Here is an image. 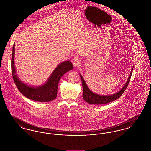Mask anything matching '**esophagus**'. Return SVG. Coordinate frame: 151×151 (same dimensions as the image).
I'll return each instance as SVG.
<instances>
[{
  "instance_id": "1",
  "label": "esophagus",
  "mask_w": 151,
  "mask_h": 151,
  "mask_svg": "<svg viewBox=\"0 0 151 151\" xmlns=\"http://www.w3.org/2000/svg\"><path fill=\"white\" fill-rule=\"evenodd\" d=\"M71 62H72V64L75 67L78 66L80 64V59L78 57L73 58L72 59Z\"/></svg>"
}]
</instances>
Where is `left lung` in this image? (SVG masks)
I'll return each mask as SVG.
<instances>
[{"instance_id": "8db88e82", "label": "left lung", "mask_w": 151, "mask_h": 151, "mask_svg": "<svg viewBox=\"0 0 151 151\" xmlns=\"http://www.w3.org/2000/svg\"><path fill=\"white\" fill-rule=\"evenodd\" d=\"M132 70H133V68H132L131 72L129 75V78L127 80V82L126 83V84H124V86H123L122 89L116 93L112 94L110 96H100V95H98L97 94L94 93L92 92H91L86 86V83L84 80L82 76L81 75H80V78L81 79L82 86H83V99L86 101V102L91 104H94V105H100V104H108L110 102L117 100L122 96V94L124 93L127 86H128L129 80L131 79V77L132 73Z\"/></svg>"}]
</instances>
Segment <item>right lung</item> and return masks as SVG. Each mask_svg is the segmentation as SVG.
Masks as SVG:
<instances>
[{
  "mask_svg": "<svg viewBox=\"0 0 151 151\" xmlns=\"http://www.w3.org/2000/svg\"><path fill=\"white\" fill-rule=\"evenodd\" d=\"M14 43L13 46L11 70L13 79L19 91L24 96L30 100L38 102H49L54 100L57 96L58 86L62 76L72 70L73 65L70 61H65L58 65L51 74L47 81L42 86L32 87L28 86L22 81L16 75L14 65Z\"/></svg>",
  "mask_w": 151,
  "mask_h": 151,
  "instance_id": "1",
  "label": "right lung"
}]
</instances>
